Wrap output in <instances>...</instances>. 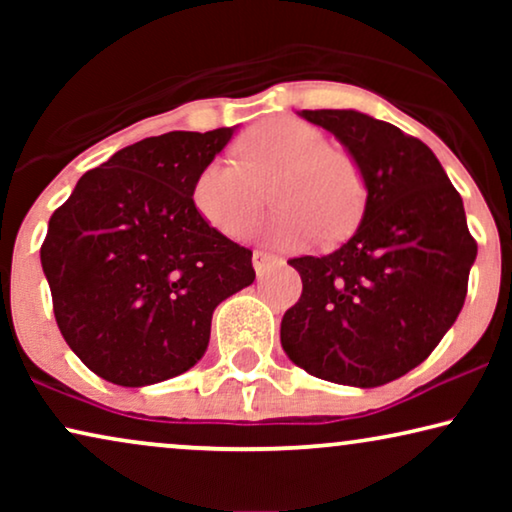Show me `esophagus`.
Instances as JSON below:
<instances>
[{"label": "esophagus", "mask_w": 512, "mask_h": 512, "mask_svg": "<svg viewBox=\"0 0 512 512\" xmlns=\"http://www.w3.org/2000/svg\"><path fill=\"white\" fill-rule=\"evenodd\" d=\"M251 263H254L256 275L261 277V275H265V270L270 268V263H275V256L268 254V251L256 249V251H254V256H251Z\"/></svg>", "instance_id": "1"}]
</instances>
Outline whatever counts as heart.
<instances>
[{"instance_id":"obj_1","label":"heart","mask_w":512,"mask_h":512,"mask_svg":"<svg viewBox=\"0 0 512 512\" xmlns=\"http://www.w3.org/2000/svg\"><path fill=\"white\" fill-rule=\"evenodd\" d=\"M237 160L214 158L193 184V205L214 230L240 240L254 228L270 188L279 207L265 237L282 249H300L326 233L338 240L359 223L366 207V177L356 158L328 146L324 132L298 118H268L235 144Z\"/></svg>"}]
</instances>
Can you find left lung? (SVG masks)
Listing matches in <instances>:
<instances>
[{
    "label": "left lung",
    "instance_id": "1",
    "mask_svg": "<svg viewBox=\"0 0 512 512\" xmlns=\"http://www.w3.org/2000/svg\"><path fill=\"white\" fill-rule=\"evenodd\" d=\"M361 165L366 209L326 256L291 258L303 279L282 347L314 377L380 387L417 368L457 321L478 244L443 165L417 137L354 109L300 111Z\"/></svg>",
    "mask_w": 512,
    "mask_h": 512
}]
</instances>
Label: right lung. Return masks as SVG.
Returning <instances> with one entry per match:
<instances>
[{"instance_id":"1","label":"right lung","mask_w":512,"mask_h":512,"mask_svg":"<svg viewBox=\"0 0 512 512\" xmlns=\"http://www.w3.org/2000/svg\"><path fill=\"white\" fill-rule=\"evenodd\" d=\"M235 128L174 130L88 170L48 221L41 268L72 352L121 387L193 368L216 305L256 279L251 251L193 205L202 167Z\"/></svg>"}]
</instances>
